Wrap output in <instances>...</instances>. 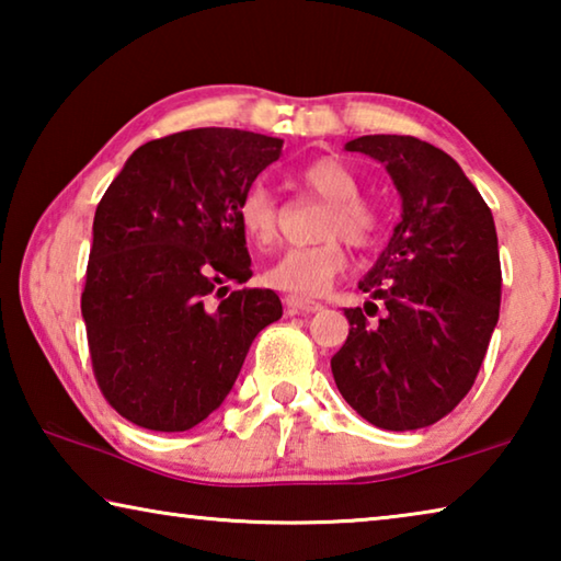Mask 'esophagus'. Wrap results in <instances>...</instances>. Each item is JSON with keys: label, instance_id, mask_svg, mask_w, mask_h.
<instances>
[{"label": "esophagus", "instance_id": "34e87169", "mask_svg": "<svg viewBox=\"0 0 561 561\" xmlns=\"http://www.w3.org/2000/svg\"><path fill=\"white\" fill-rule=\"evenodd\" d=\"M284 307H287V314H314V311L321 309V304L299 297H287L284 299Z\"/></svg>", "mask_w": 561, "mask_h": 561}]
</instances>
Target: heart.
<instances>
[{"mask_svg":"<svg viewBox=\"0 0 561 561\" xmlns=\"http://www.w3.org/2000/svg\"><path fill=\"white\" fill-rule=\"evenodd\" d=\"M301 175L309 187H314L329 201V210L321 220V234L331 237L317 244L291 247L272 264L264 279L291 297H317L346 264V252L336 234L356 247L368 244L376 234L378 217L364 201H358V178L341 160H314L304 168ZM237 217L254 244L267 247L277 240V197L264 183H254L247 190L237 207Z\"/></svg>","mask_w":561,"mask_h":561,"instance_id":"b5f03b06","label":"heart"}]
</instances>
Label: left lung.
Segmentation results:
<instances>
[{
	"instance_id": "left-lung-1",
	"label": "left lung",
	"mask_w": 561,
	"mask_h": 561,
	"mask_svg": "<svg viewBox=\"0 0 561 561\" xmlns=\"http://www.w3.org/2000/svg\"><path fill=\"white\" fill-rule=\"evenodd\" d=\"M344 148L386 168L401 195V222L358 282L385 304V317L368 322L360 307L344 309L351 329L331 374L376 428H425L468 396L497 327L495 220L462 168L425 140L360 136Z\"/></svg>"
}]
</instances>
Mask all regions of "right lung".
Masks as SVG:
<instances>
[{
	"label": "right lung",
	"mask_w": 561,
	"mask_h": 561,
	"mask_svg": "<svg viewBox=\"0 0 561 561\" xmlns=\"http://www.w3.org/2000/svg\"><path fill=\"white\" fill-rule=\"evenodd\" d=\"M282 144L237 128L173 133L133 150L101 197L81 314L103 396L140 428L203 423L282 317L272 289L226 294L252 277L237 207Z\"/></svg>",
	"instance_id": "1"
}]
</instances>
